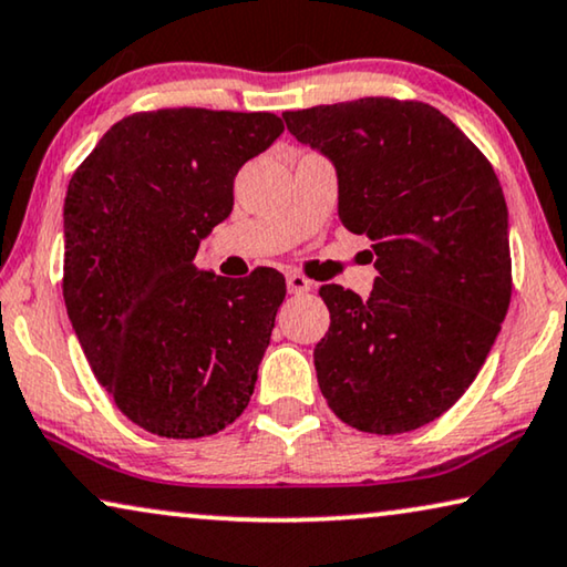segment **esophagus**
Segmentation results:
<instances>
[{
  "label": "esophagus",
  "mask_w": 567,
  "mask_h": 567,
  "mask_svg": "<svg viewBox=\"0 0 567 567\" xmlns=\"http://www.w3.org/2000/svg\"><path fill=\"white\" fill-rule=\"evenodd\" d=\"M286 289H289V293H307L311 289V281L307 276H301L293 270V274L286 276Z\"/></svg>",
  "instance_id": "esophagus-1"
}]
</instances>
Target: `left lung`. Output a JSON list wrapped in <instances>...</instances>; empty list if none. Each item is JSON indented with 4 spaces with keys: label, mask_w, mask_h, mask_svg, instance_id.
<instances>
[{
    "label": "left lung",
    "mask_w": 567,
    "mask_h": 567,
    "mask_svg": "<svg viewBox=\"0 0 567 567\" xmlns=\"http://www.w3.org/2000/svg\"><path fill=\"white\" fill-rule=\"evenodd\" d=\"M338 171V215L375 252L365 301L319 289L330 330L315 368L344 424L401 434L445 414L478 375L512 299L508 212L478 147L424 102L365 96L284 112Z\"/></svg>",
    "instance_id": "left-lung-1"
}]
</instances>
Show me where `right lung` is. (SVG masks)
I'll return each mask as SVG.
<instances>
[{
  "label": "right lung",
  "mask_w": 567,
  "mask_h": 567,
  "mask_svg": "<svg viewBox=\"0 0 567 567\" xmlns=\"http://www.w3.org/2000/svg\"><path fill=\"white\" fill-rule=\"evenodd\" d=\"M284 133L270 112H137L106 130L63 204V299L92 371L130 422L174 440L245 412L284 276L194 266L233 212L235 176Z\"/></svg>",
  "instance_id": "1"
}]
</instances>
